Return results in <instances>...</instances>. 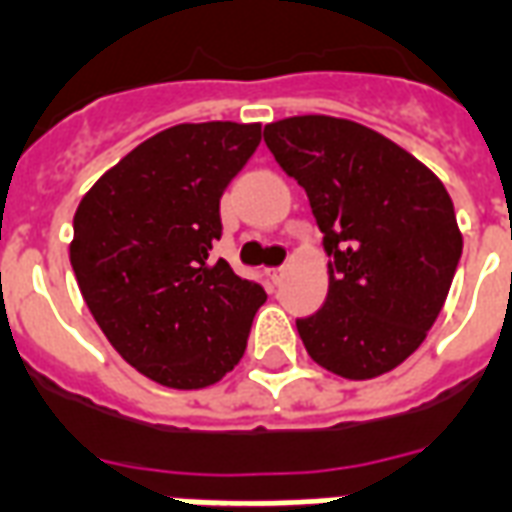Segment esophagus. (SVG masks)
Masks as SVG:
<instances>
[{
  "label": "esophagus",
  "instance_id": "34e87169",
  "mask_svg": "<svg viewBox=\"0 0 512 512\" xmlns=\"http://www.w3.org/2000/svg\"><path fill=\"white\" fill-rule=\"evenodd\" d=\"M284 276H287V265H279V268H271V271H268V279H271L273 284L282 282Z\"/></svg>",
  "mask_w": 512,
  "mask_h": 512
}]
</instances>
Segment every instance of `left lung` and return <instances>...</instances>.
Returning a JSON list of instances; mask_svg holds the SVG:
<instances>
[{"instance_id": "1", "label": "left lung", "mask_w": 512, "mask_h": 512, "mask_svg": "<svg viewBox=\"0 0 512 512\" xmlns=\"http://www.w3.org/2000/svg\"><path fill=\"white\" fill-rule=\"evenodd\" d=\"M265 144L306 190L330 257V290L298 319L311 360L335 376L376 378L419 349L462 257L446 187L411 152L327 115L265 126Z\"/></svg>"}]
</instances>
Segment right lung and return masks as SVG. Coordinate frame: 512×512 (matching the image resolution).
<instances>
[{
    "label": "right lung",
    "mask_w": 512,
    "mask_h": 512,
    "mask_svg": "<svg viewBox=\"0 0 512 512\" xmlns=\"http://www.w3.org/2000/svg\"><path fill=\"white\" fill-rule=\"evenodd\" d=\"M260 123H182L142 142L85 193L69 247L93 319L117 354L171 389L220 381L247 349L263 284L212 249L220 198Z\"/></svg>",
    "instance_id": "add662e5"
}]
</instances>
